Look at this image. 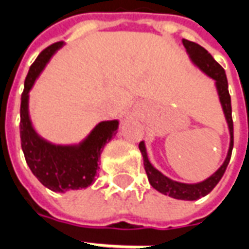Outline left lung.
Instances as JSON below:
<instances>
[{"instance_id": "left-lung-1", "label": "left lung", "mask_w": 249, "mask_h": 249, "mask_svg": "<svg viewBox=\"0 0 249 249\" xmlns=\"http://www.w3.org/2000/svg\"><path fill=\"white\" fill-rule=\"evenodd\" d=\"M183 44L189 57L192 58V61L201 71H205L209 77L216 80V87H217V92H219L220 101L223 105V110H224L225 119L228 123L231 133L230 151H228L227 159H225L224 164L207 180H204L198 184H183L168 178L167 176H164L161 172H159L156 168L152 165L148 160L145 145L142 141L139 144V148H140L141 155L144 159V168H145L148 180L156 191L164 193V195H168L173 198H178V200H197V198L204 197L205 195H208L217 185V183L225 173L228 164H230L232 148H233V121H232V107H231V96L230 92H228V81H227V76H225V71L223 69V66L220 65L219 62L214 61V58L211 56V53H208V51L204 49L201 45L188 40H183Z\"/></svg>"}]
</instances>
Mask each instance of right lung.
<instances>
[{
	"label": "right lung",
	"instance_id": "1",
	"mask_svg": "<svg viewBox=\"0 0 249 249\" xmlns=\"http://www.w3.org/2000/svg\"><path fill=\"white\" fill-rule=\"evenodd\" d=\"M61 45L62 42L49 45L32 64L25 78L19 109V135L25 160L40 183L54 192H65L68 189H80L90 185L100 169L98 160L104 145L113 139L119 128V121L116 120L103 121L78 146L53 145L36 133L28 113V94L46 62Z\"/></svg>",
	"mask_w": 249,
	"mask_h": 249
}]
</instances>
